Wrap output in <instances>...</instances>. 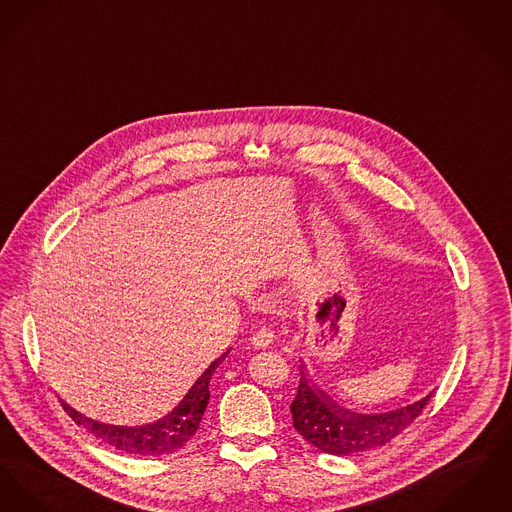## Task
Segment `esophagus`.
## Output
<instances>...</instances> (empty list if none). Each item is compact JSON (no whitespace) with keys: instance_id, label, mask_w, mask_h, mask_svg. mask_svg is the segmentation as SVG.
<instances>
[{"instance_id":"obj_1","label":"esophagus","mask_w":512,"mask_h":512,"mask_svg":"<svg viewBox=\"0 0 512 512\" xmlns=\"http://www.w3.org/2000/svg\"><path fill=\"white\" fill-rule=\"evenodd\" d=\"M250 340H252V344L256 348H267L275 340V334H273V331H269V329H260V331L252 334Z\"/></svg>"}]
</instances>
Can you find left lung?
<instances>
[{"mask_svg": "<svg viewBox=\"0 0 512 512\" xmlns=\"http://www.w3.org/2000/svg\"><path fill=\"white\" fill-rule=\"evenodd\" d=\"M432 394L386 413H354L342 409L315 388L300 365L298 394L290 405L292 424L300 436L329 455H354L388 444L423 413Z\"/></svg>", "mask_w": 512, "mask_h": 512, "instance_id": "left-lung-1", "label": "left lung"}]
</instances>
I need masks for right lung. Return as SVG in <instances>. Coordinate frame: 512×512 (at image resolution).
I'll list each match as a JSON object with an SVG mask.
<instances>
[{
	"instance_id": "1",
	"label": "right lung",
	"mask_w": 512,
	"mask_h": 512,
	"mask_svg": "<svg viewBox=\"0 0 512 512\" xmlns=\"http://www.w3.org/2000/svg\"><path fill=\"white\" fill-rule=\"evenodd\" d=\"M229 352L231 350L223 352L216 361H212L208 369L197 378V382L189 388V392L183 396V400L179 401L168 415H164L155 423L141 424V426H116V424L99 423V421L88 419L82 413L68 407L67 403H63V409L78 426H84L95 438H99L101 442L111 445L122 453L139 455V457H158V455L174 453L179 447L187 444L199 430L204 409L210 398V388H208L210 378Z\"/></svg>"
}]
</instances>
